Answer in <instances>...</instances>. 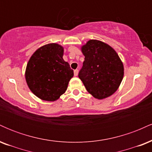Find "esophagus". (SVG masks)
I'll return each mask as SVG.
<instances>
[{
  "label": "esophagus",
  "mask_w": 152,
  "mask_h": 152,
  "mask_svg": "<svg viewBox=\"0 0 152 152\" xmlns=\"http://www.w3.org/2000/svg\"><path fill=\"white\" fill-rule=\"evenodd\" d=\"M74 76H78V69H76V70H74Z\"/></svg>",
  "instance_id": "34e87169"
}]
</instances>
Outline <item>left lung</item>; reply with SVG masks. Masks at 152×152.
Instances as JSON below:
<instances>
[{
    "mask_svg": "<svg viewBox=\"0 0 152 152\" xmlns=\"http://www.w3.org/2000/svg\"><path fill=\"white\" fill-rule=\"evenodd\" d=\"M85 58L78 77L87 91L96 99L114 94L124 77V65L112 47L99 40H89L81 46Z\"/></svg>",
    "mask_w": 152,
    "mask_h": 152,
    "instance_id": "1",
    "label": "left lung"
}]
</instances>
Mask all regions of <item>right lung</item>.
Returning <instances> with one entry per match:
<instances>
[{
  "instance_id": "right-lung-1",
  "label": "right lung",
  "mask_w": 152,
  "mask_h": 152,
  "mask_svg": "<svg viewBox=\"0 0 152 152\" xmlns=\"http://www.w3.org/2000/svg\"><path fill=\"white\" fill-rule=\"evenodd\" d=\"M64 47L48 43L33 53L26 66L25 77L28 86L43 101L55 102L67 89L74 71L63 58Z\"/></svg>"
}]
</instances>
